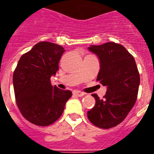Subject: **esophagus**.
<instances>
[{
    "label": "esophagus",
    "mask_w": 154,
    "mask_h": 154,
    "mask_svg": "<svg viewBox=\"0 0 154 154\" xmlns=\"http://www.w3.org/2000/svg\"><path fill=\"white\" fill-rule=\"evenodd\" d=\"M73 95H75L76 96H79V97H81V96H83L85 95V93L82 92H80V91L75 90L73 92Z\"/></svg>",
    "instance_id": "34e87169"
}]
</instances>
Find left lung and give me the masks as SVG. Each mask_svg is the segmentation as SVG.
<instances>
[{
    "instance_id": "left-lung-1",
    "label": "left lung",
    "mask_w": 154,
    "mask_h": 154,
    "mask_svg": "<svg viewBox=\"0 0 154 154\" xmlns=\"http://www.w3.org/2000/svg\"><path fill=\"white\" fill-rule=\"evenodd\" d=\"M88 49L99 58L100 69L96 80L107 90L102 99L92 94L96 105L87 116L95 126L109 129L122 123L135 104L140 74L133 56L121 45L107 42L90 45Z\"/></svg>"
}]
</instances>
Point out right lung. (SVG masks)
Here are the masks:
<instances>
[{
  "label": "right lung",
  "instance_id": "1",
  "mask_svg": "<svg viewBox=\"0 0 154 154\" xmlns=\"http://www.w3.org/2000/svg\"><path fill=\"white\" fill-rule=\"evenodd\" d=\"M65 48L48 42H39L19 59L13 75L16 103L30 123L46 126L62 116L72 92L52 86L51 77L58 70Z\"/></svg>",
  "mask_w": 154,
  "mask_h": 154
}]
</instances>
